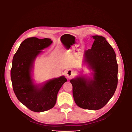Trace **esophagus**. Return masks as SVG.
<instances>
[{
  "instance_id": "obj_1",
  "label": "esophagus",
  "mask_w": 132,
  "mask_h": 132,
  "mask_svg": "<svg viewBox=\"0 0 132 132\" xmlns=\"http://www.w3.org/2000/svg\"><path fill=\"white\" fill-rule=\"evenodd\" d=\"M66 76L68 79L72 78L74 75V71L71 69H68L66 71Z\"/></svg>"
}]
</instances>
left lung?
I'll return each instance as SVG.
<instances>
[{
	"label": "left lung",
	"instance_id": "1",
	"mask_svg": "<svg viewBox=\"0 0 132 132\" xmlns=\"http://www.w3.org/2000/svg\"><path fill=\"white\" fill-rule=\"evenodd\" d=\"M91 49L84 52L85 62L94 71L93 78L70 80L75 102L84 109H102L113 96L118 83V64L113 48L104 37L93 36Z\"/></svg>",
	"mask_w": 132,
	"mask_h": 132
}]
</instances>
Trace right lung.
<instances>
[{
  "mask_svg": "<svg viewBox=\"0 0 132 132\" xmlns=\"http://www.w3.org/2000/svg\"><path fill=\"white\" fill-rule=\"evenodd\" d=\"M52 43V41L47 38L25 39L14 54L12 63L11 80L16 96L23 105L36 112L52 109L56 103L59 89L67 81L62 76L41 85H35L33 82L31 71L35 60L42 52L41 50Z\"/></svg>",
  "mask_w": 132,
  "mask_h": 132,
  "instance_id": "1",
  "label": "right lung"
}]
</instances>
